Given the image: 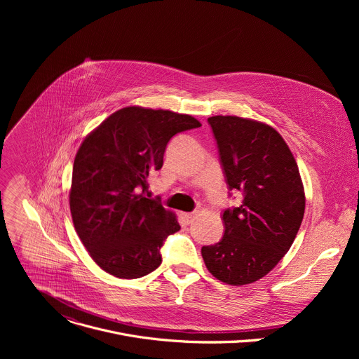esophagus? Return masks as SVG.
<instances>
[{
	"label": "esophagus",
	"mask_w": 359,
	"mask_h": 359,
	"mask_svg": "<svg viewBox=\"0 0 359 359\" xmlns=\"http://www.w3.org/2000/svg\"><path fill=\"white\" fill-rule=\"evenodd\" d=\"M182 216L184 217V220H186L187 223H191V222L196 219V216H197V212H193V213H183Z\"/></svg>",
	"instance_id": "obj_1"
}]
</instances>
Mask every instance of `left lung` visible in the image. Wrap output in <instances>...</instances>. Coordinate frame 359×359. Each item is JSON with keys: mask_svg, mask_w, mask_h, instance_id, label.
Listing matches in <instances>:
<instances>
[{"mask_svg": "<svg viewBox=\"0 0 359 359\" xmlns=\"http://www.w3.org/2000/svg\"><path fill=\"white\" fill-rule=\"evenodd\" d=\"M208 122L229 190L241 191L243 201L223 212V238L201 247V255L217 280L244 285L267 276L290 250L304 217V186L274 128L238 116Z\"/></svg>", "mask_w": 359, "mask_h": 359, "instance_id": "left-lung-1", "label": "left lung"}]
</instances>
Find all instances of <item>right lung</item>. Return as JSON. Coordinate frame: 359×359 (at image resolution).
<instances>
[{
  "label": "right lung",
  "instance_id": "add662e5",
  "mask_svg": "<svg viewBox=\"0 0 359 359\" xmlns=\"http://www.w3.org/2000/svg\"><path fill=\"white\" fill-rule=\"evenodd\" d=\"M190 115L128 107L82 142L74 162L69 208L92 260L118 278H139L162 263L161 248L180 230L175 213L147 198V177L163 166L169 140L200 128Z\"/></svg>",
  "mask_w": 359,
  "mask_h": 359
}]
</instances>
